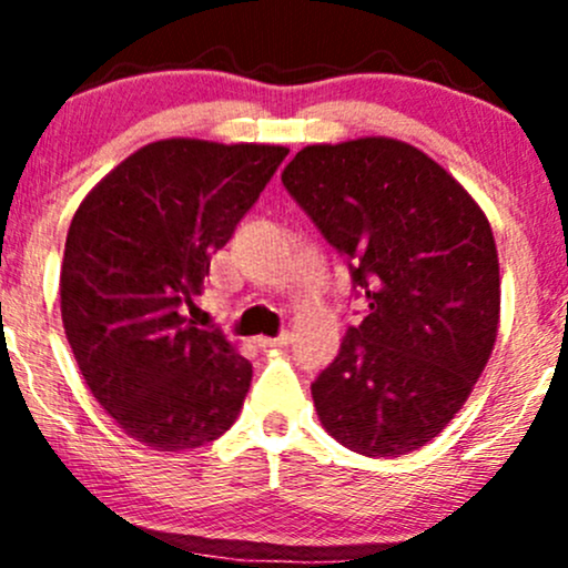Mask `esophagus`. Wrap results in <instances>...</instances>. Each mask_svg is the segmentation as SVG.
<instances>
[{
    "instance_id": "esophagus-1",
    "label": "esophagus",
    "mask_w": 568,
    "mask_h": 568,
    "mask_svg": "<svg viewBox=\"0 0 568 568\" xmlns=\"http://www.w3.org/2000/svg\"><path fill=\"white\" fill-rule=\"evenodd\" d=\"M256 344H258V347H264V349L285 347V344H291V334L285 331V334H280V336H258Z\"/></svg>"
}]
</instances>
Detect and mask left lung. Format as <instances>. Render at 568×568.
Segmentation results:
<instances>
[{
    "label": "left lung",
    "mask_w": 568,
    "mask_h": 568,
    "mask_svg": "<svg viewBox=\"0 0 568 568\" xmlns=\"http://www.w3.org/2000/svg\"><path fill=\"white\" fill-rule=\"evenodd\" d=\"M283 184L368 302L312 384L321 425L363 456L416 452L465 406L497 342L499 258L484 207L387 135L304 146Z\"/></svg>",
    "instance_id": "left-lung-1"
}]
</instances>
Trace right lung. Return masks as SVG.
Here are the masks:
<instances>
[{
  "instance_id": "1",
  "label": "right lung",
  "mask_w": 568,
  "mask_h": 568,
  "mask_svg": "<svg viewBox=\"0 0 568 568\" xmlns=\"http://www.w3.org/2000/svg\"><path fill=\"white\" fill-rule=\"evenodd\" d=\"M288 149L162 139L84 194L67 234L61 317L82 379L125 435L154 452L221 438L253 366L186 323L211 256L230 243Z\"/></svg>"
}]
</instances>
